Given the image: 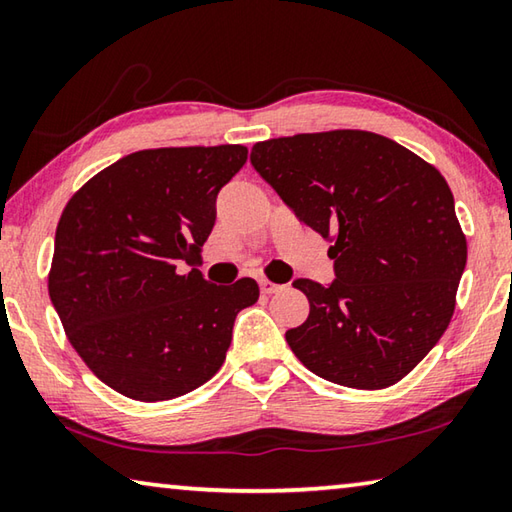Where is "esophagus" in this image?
Listing matches in <instances>:
<instances>
[{"label":"esophagus","instance_id":"esophagus-1","mask_svg":"<svg viewBox=\"0 0 512 512\" xmlns=\"http://www.w3.org/2000/svg\"><path fill=\"white\" fill-rule=\"evenodd\" d=\"M259 289H262V293H266V296H271V293H277L282 287H280V284L271 282V280H262V282H259Z\"/></svg>","mask_w":512,"mask_h":512}]
</instances>
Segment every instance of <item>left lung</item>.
I'll return each mask as SVG.
<instances>
[{
    "label": "left lung",
    "instance_id": "1",
    "mask_svg": "<svg viewBox=\"0 0 512 512\" xmlns=\"http://www.w3.org/2000/svg\"><path fill=\"white\" fill-rule=\"evenodd\" d=\"M250 162L332 244L329 287L293 282L309 316L287 332L289 348L334 384H397L445 334L467 262L443 173L384 135L350 128L257 142Z\"/></svg>",
    "mask_w": 512,
    "mask_h": 512
}]
</instances>
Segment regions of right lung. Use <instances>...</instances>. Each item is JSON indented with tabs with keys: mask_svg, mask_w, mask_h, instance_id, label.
<instances>
[{
	"mask_svg": "<svg viewBox=\"0 0 512 512\" xmlns=\"http://www.w3.org/2000/svg\"><path fill=\"white\" fill-rule=\"evenodd\" d=\"M241 144L167 146L92 176L60 214L49 298L72 348L112 391L164 402L212 379L259 287H216L198 268L216 194L244 167Z\"/></svg>",
	"mask_w": 512,
	"mask_h": 512,
	"instance_id": "obj_1",
	"label": "right lung"
}]
</instances>
